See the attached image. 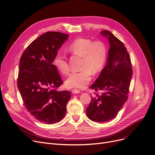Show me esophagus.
Instances as JSON below:
<instances>
[{
    "label": "esophagus",
    "instance_id": "esophagus-1",
    "mask_svg": "<svg viewBox=\"0 0 155 155\" xmlns=\"http://www.w3.org/2000/svg\"><path fill=\"white\" fill-rule=\"evenodd\" d=\"M72 93L73 94H78V93H80V91L78 90V89H73L72 90Z\"/></svg>",
    "mask_w": 155,
    "mask_h": 155
}]
</instances>
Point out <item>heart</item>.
<instances>
[{"mask_svg": "<svg viewBox=\"0 0 155 155\" xmlns=\"http://www.w3.org/2000/svg\"><path fill=\"white\" fill-rule=\"evenodd\" d=\"M73 55L82 58L80 70L78 73H73L65 81L68 88L82 89L88 84L92 75L99 73L106 63L107 50L105 44L101 41H95L89 38H80L74 40L66 48ZM56 68L63 75H67L70 66L66 56L59 52L54 59Z\"/></svg>", "mask_w": 155, "mask_h": 155, "instance_id": "obj_1", "label": "heart"}]
</instances>
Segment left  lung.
<instances>
[{
    "mask_svg": "<svg viewBox=\"0 0 155 155\" xmlns=\"http://www.w3.org/2000/svg\"><path fill=\"white\" fill-rule=\"evenodd\" d=\"M100 33L108 40L110 48L106 64L91 88L103 92L92 97L86 113L94 122L103 123L115 118L127 100L132 68L124 44L109 31Z\"/></svg>",
    "mask_w": 155,
    "mask_h": 155,
    "instance_id": "1",
    "label": "left lung"
}]
</instances>
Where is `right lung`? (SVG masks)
Masks as SVG:
<instances>
[{"label":"right lung","instance_id":"1","mask_svg":"<svg viewBox=\"0 0 155 155\" xmlns=\"http://www.w3.org/2000/svg\"><path fill=\"white\" fill-rule=\"evenodd\" d=\"M68 35L46 32L33 41L20 58L18 87L26 108L41 122L52 124L64 117L71 97L68 91H57L63 84L52 64Z\"/></svg>","mask_w":155,"mask_h":155}]
</instances>
